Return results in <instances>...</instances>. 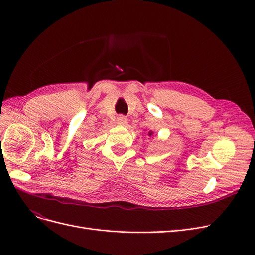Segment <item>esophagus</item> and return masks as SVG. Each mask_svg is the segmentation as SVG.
<instances>
[{
  "mask_svg": "<svg viewBox=\"0 0 255 255\" xmlns=\"http://www.w3.org/2000/svg\"><path fill=\"white\" fill-rule=\"evenodd\" d=\"M117 123L119 125H126L127 124V118L123 115H120L117 117Z\"/></svg>",
  "mask_w": 255,
  "mask_h": 255,
  "instance_id": "esophagus-1",
  "label": "esophagus"
}]
</instances>
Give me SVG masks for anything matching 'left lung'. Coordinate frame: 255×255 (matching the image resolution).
<instances>
[{"instance_id":"left-lung-1","label":"left lung","mask_w":255,"mask_h":255,"mask_svg":"<svg viewBox=\"0 0 255 255\" xmlns=\"http://www.w3.org/2000/svg\"><path fill=\"white\" fill-rule=\"evenodd\" d=\"M148 135H149V136H152V135H153V132H152V131H150Z\"/></svg>"}]
</instances>
